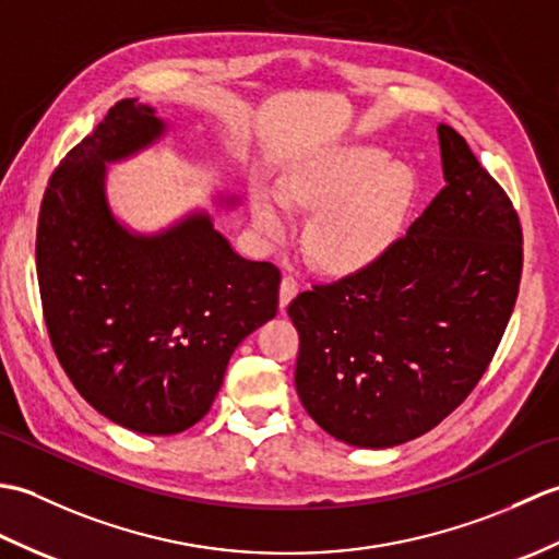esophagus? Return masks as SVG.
I'll return each instance as SVG.
<instances>
[{
    "label": "esophagus",
    "instance_id": "esophagus-1",
    "mask_svg": "<svg viewBox=\"0 0 559 559\" xmlns=\"http://www.w3.org/2000/svg\"><path fill=\"white\" fill-rule=\"evenodd\" d=\"M298 281H295L293 276H283L281 281V310H286L288 302L298 295Z\"/></svg>",
    "mask_w": 559,
    "mask_h": 559
}]
</instances>
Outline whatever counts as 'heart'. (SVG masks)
Listing matches in <instances>:
<instances>
[{
	"mask_svg": "<svg viewBox=\"0 0 559 559\" xmlns=\"http://www.w3.org/2000/svg\"><path fill=\"white\" fill-rule=\"evenodd\" d=\"M280 199L259 189L252 199L257 230L271 240L290 233L293 209L317 211L305 230V249L319 266L350 273L374 264L396 242L415 197V177L382 148L350 146L293 170Z\"/></svg>",
	"mask_w": 559,
	"mask_h": 559,
	"instance_id": "heart-1",
	"label": "heart"
}]
</instances>
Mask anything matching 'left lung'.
Returning a JSON list of instances; mask_svg holds the SVG:
<instances>
[{"instance_id": "left-lung-1", "label": "left lung", "mask_w": 559, "mask_h": 559, "mask_svg": "<svg viewBox=\"0 0 559 559\" xmlns=\"http://www.w3.org/2000/svg\"><path fill=\"white\" fill-rule=\"evenodd\" d=\"M437 134L447 185L408 233L374 264L288 305L302 406L353 447L403 444L461 406L519 295L524 235L512 201L456 129Z\"/></svg>"}]
</instances>
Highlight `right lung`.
Returning a JSON list of instances; mask_svg holds the SVG:
<instances>
[{
	"label": "right lung",
	"instance_id": "add662e5",
	"mask_svg": "<svg viewBox=\"0 0 559 559\" xmlns=\"http://www.w3.org/2000/svg\"><path fill=\"white\" fill-rule=\"evenodd\" d=\"M165 129L151 105L117 103L52 173L35 237L59 365L93 408L141 435L204 418L233 350L276 317L281 286L278 269L242 259L209 213L156 235L115 218L105 163L134 156Z\"/></svg>",
	"mask_w": 559,
	"mask_h": 559
}]
</instances>
